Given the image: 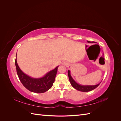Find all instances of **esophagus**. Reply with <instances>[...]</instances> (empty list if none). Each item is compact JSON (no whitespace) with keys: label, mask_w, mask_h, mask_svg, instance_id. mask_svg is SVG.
I'll list each match as a JSON object with an SVG mask.
<instances>
[{"label":"esophagus","mask_w":121,"mask_h":121,"mask_svg":"<svg viewBox=\"0 0 121 121\" xmlns=\"http://www.w3.org/2000/svg\"><path fill=\"white\" fill-rule=\"evenodd\" d=\"M62 64H63V65H67V63L66 61H63V62H62Z\"/></svg>","instance_id":"1"}]
</instances>
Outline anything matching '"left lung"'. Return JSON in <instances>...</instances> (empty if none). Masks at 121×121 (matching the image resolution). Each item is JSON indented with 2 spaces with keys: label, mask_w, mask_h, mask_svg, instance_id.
I'll return each mask as SVG.
<instances>
[{
  "label": "left lung",
  "mask_w": 121,
  "mask_h": 121,
  "mask_svg": "<svg viewBox=\"0 0 121 121\" xmlns=\"http://www.w3.org/2000/svg\"><path fill=\"white\" fill-rule=\"evenodd\" d=\"M88 43H95V42H90L89 41H87ZM68 76L69 82L71 83V85L73 87H74V88L76 90H77L79 91H82V92H88V91H90L94 89H95L99 85L100 83H98L96 85H81V84H79L77 83L75 80L73 79L71 75V72L69 70H68Z\"/></svg>",
  "instance_id": "left-lung-1"
}]
</instances>
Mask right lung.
<instances>
[{
	"mask_svg": "<svg viewBox=\"0 0 121 121\" xmlns=\"http://www.w3.org/2000/svg\"><path fill=\"white\" fill-rule=\"evenodd\" d=\"M15 65L17 76L24 87L31 92L38 93L45 92L52 87L58 67L57 66L52 70L47 73L42 77L35 78L25 74L21 70L17 63V55Z\"/></svg>",
	"mask_w": 121,
	"mask_h": 121,
	"instance_id": "obj_1",
	"label": "right lung"
}]
</instances>
